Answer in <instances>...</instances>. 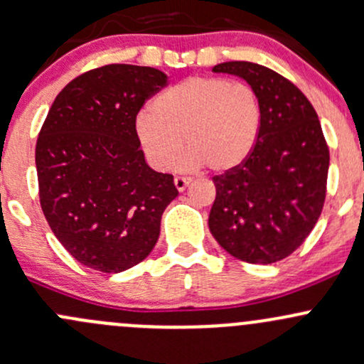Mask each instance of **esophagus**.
<instances>
[{
  "mask_svg": "<svg viewBox=\"0 0 364 364\" xmlns=\"http://www.w3.org/2000/svg\"><path fill=\"white\" fill-rule=\"evenodd\" d=\"M190 183H192V178H186V176H176L174 178V185L179 192H183V190H185Z\"/></svg>",
  "mask_w": 364,
  "mask_h": 364,
  "instance_id": "1",
  "label": "esophagus"
}]
</instances>
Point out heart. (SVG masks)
<instances>
[{
    "label": "heart",
    "mask_w": 364,
    "mask_h": 364,
    "mask_svg": "<svg viewBox=\"0 0 364 364\" xmlns=\"http://www.w3.org/2000/svg\"><path fill=\"white\" fill-rule=\"evenodd\" d=\"M262 120V101L250 83L192 76L153 99L151 112L137 114L136 137L156 171L174 166L185 141V166L228 172L255 150Z\"/></svg>",
    "instance_id": "heart-1"
}]
</instances>
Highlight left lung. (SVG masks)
<instances>
[{
    "mask_svg": "<svg viewBox=\"0 0 364 364\" xmlns=\"http://www.w3.org/2000/svg\"><path fill=\"white\" fill-rule=\"evenodd\" d=\"M213 71L255 87L263 120L246 162L213 178L209 228L232 256L269 265L296 251L316 227L326 198L330 148L311 101L288 78L247 60Z\"/></svg>",
    "mask_w": 364,
    "mask_h": 364,
    "instance_id": "8db88e82",
    "label": "left lung"
}]
</instances>
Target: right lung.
<instances>
[{
    "mask_svg": "<svg viewBox=\"0 0 364 364\" xmlns=\"http://www.w3.org/2000/svg\"><path fill=\"white\" fill-rule=\"evenodd\" d=\"M167 85L162 71L106 64L57 94L36 141L41 211L76 262L118 274L155 247L178 195L172 174L144 162L136 117Z\"/></svg>",
    "mask_w": 364,
    "mask_h": 364,
    "instance_id": "obj_1",
    "label": "right lung"
}]
</instances>
